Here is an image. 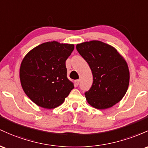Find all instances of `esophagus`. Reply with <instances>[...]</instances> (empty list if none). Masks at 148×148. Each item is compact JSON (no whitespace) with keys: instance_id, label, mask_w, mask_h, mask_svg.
I'll return each instance as SVG.
<instances>
[{"instance_id":"esophagus-1","label":"esophagus","mask_w":148,"mask_h":148,"mask_svg":"<svg viewBox=\"0 0 148 148\" xmlns=\"http://www.w3.org/2000/svg\"><path fill=\"white\" fill-rule=\"evenodd\" d=\"M79 83V79H76V80L75 81V86H78Z\"/></svg>"}]
</instances>
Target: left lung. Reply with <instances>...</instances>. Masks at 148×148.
Wrapping results in <instances>:
<instances>
[{"mask_svg":"<svg viewBox=\"0 0 148 148\" xmlns=\"http://www.w3.org/2000/svg\"><path fill=\"white\" fill-rule=\"evenodd\" d=\"M76 49L93 75L92 87L84 94L88 103L103 110L119 102L127 92L130 77L123 56L114 47L99 40L77 44Z\"/></svg>","mask_w":148,"mask_h":148,"instance_id":"8db88e82","label":"left lung"}]
</instances>
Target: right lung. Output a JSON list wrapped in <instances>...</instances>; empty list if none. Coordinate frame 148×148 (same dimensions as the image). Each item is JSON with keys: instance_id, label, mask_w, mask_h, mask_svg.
<instances>
[{"instance_id": "obj_1", "label": "right lung", "mask_w": 148, "mask_h": 148, "mask_svg": "<svg viewBox=\"0 0 148 148\" xmlns=\"http://www.w3.org/2000/svg\"><path fill=\"white\" fill-rule=\"evenodd\" d=\"M73 49V44L52 41L39 45L24 56L19 69L21 85L37 106L55 108L74 88L67 78L66 68V59Z\"/></svg>"}]
</instances>
